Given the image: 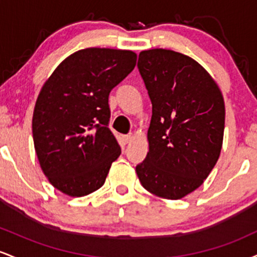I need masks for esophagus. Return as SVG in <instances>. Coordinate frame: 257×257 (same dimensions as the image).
<instances>
[{"label":"esophagus","mask_w":257,"mask_h":257,"mask_svg":"<svg viewBox=\"0 0 257 257\" xmlns=\"http://www.w3.org/2000/svg\"><path fill=\"white\" fill-rule=\"evenodd\" d=\"M132 139H133V135H132V134L123 135V137H122V141H123V144H128V143H131Z\"/></svg>","instance_id":"1"}]
</instances>
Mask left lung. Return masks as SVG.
Masks as SVG:
<instances>
[{"label":"left lung","instance_id":"obj_1","mask_svg":"<svg viewBox=\"0 0 257 257\" xmlns=\"http://www.w3.org/2000/svg\"><path fill=\"white\" fill-rule=\"evenodd\" d=\"M152 102L149 153L135 170L145 190L167 199L193 192L219 159L225 129L222 94L192 58L168 49L139 54Z\"/></svg>","mask_w":257,"mask_h":257}]
</instances>
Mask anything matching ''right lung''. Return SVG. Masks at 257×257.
<instances>
[{"instance_id":"add662e5","label":"right lung","mask_w":257,"mask_h":257,"mask_svg":"<svg viewBox=\"0 0 257 257\" xmlns=\"http://www.w3.org/2000/svg\"><path fill=\"white\" fill-rule=\"evenodd\" d=\"M132 51L87 48L67 57L40 91L32 135L49 182L71 197L104 185L120 147L108 128V95L134 70Z\"/></svg>"}]
</instances>
